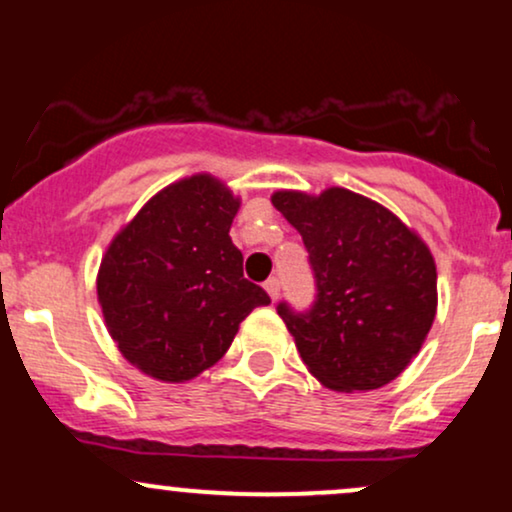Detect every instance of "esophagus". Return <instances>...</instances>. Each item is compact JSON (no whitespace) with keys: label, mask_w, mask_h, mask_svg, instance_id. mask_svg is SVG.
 Returning a JSON list of instances; mask_svg holds the SVG:
<instances>
[{"label":"esophagus","mask_w":512,"mask_h":512,"mask_svg":"<svg viewBox=\"0 0 512 512\" xmlns=\"http://www.w3.org/2000/svg\"><path fill=\"white\" fill-rule=\"evenodd\" d=\"M264 291L269 293V298H272V301H276V298H279V291H281L279 279H276V276H272V279L264 281Z\"/></svg>","instance_id":"obj_1"}]
</instances>
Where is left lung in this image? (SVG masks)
<instances>
[{
    "label": "left lung",
    "instance_id": "left-lung-1",
    "mask_svg": "<svg viewBox=\"0 0 512 512\" xmlns=\"http://www.w3.org/2000/svg\"><path fill=\"white\" fill-rule=\"evenodd\" d=\"M272 204L303 236L317 298L308 313L279 303L298 354L337 392L378 390L421 351L438 308L428 245L373 199L344 187L279 190Z\"/></svg>",
    "mask_w": 512,
    "mask_h": 512
}]
</instances>
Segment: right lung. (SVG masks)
<instances>
[{"instance_id":"1","label":"right lung","mask_w":512,"mask_h":512,"mask_svg":"<svg viewBox=\"0 0 512 512\" xmlns=\"http://www.w3.org/2000/svg\"><path fill=\"white\" fill-rule=\"evenodd\" d=\"M240 209L219 178L163 187L110 240L96 289L120 354L149 378L185 383L226 354L269 296L243 279L231 223Z\"/></svg>"}]
</instances>
